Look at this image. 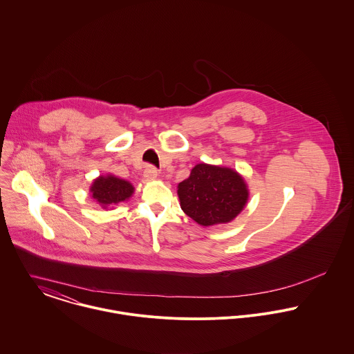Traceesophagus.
I'll return each mask as SVG.
<instances>
[{
  "label": "esophagus",
  "mask_w": 354,
  "mask_h": 354,
  "mask_svg": "<svg viewBox=\"0 0 354 354\" xmlns=\"http://www.w3.org/2000/svg\"><path fill=\"white\" fill-rule=\"evenodd\" d=\"M158 172L156 167H153V165H147V168H145V171H144V178H145L147 180H153V179L158 178Z\"/></svg>",
  "instance_id": "1"
}]
</instances>
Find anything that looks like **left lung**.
Instances as JSON below:
<instances>
[{"label": "left lung", "instance_id": "1", "mask_svg": "<svg viewBox=\"0 0 354 354\" xmlns=\"http://www.w3.org/2000/svg\"><path fill=\"white\" fill-rule=\"evenodd\" d=\"M182 210L203 227L230 223L243 210L248 192L231 168L198 164L178 186Z\"/></svg>", "mask_w": 354, "mask_h": 354}]
</instances>
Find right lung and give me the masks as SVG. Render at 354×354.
<instances>
[{
	"label": "right lung",
	"instance_id": "right-lung-1",
	"mask_svg": "<svg viewBox=\"0 0 354 354\" xmlns=\"http://www.w3.org/2000/svg\"><path fill=\"white\" fill-rule=\"evenodd\" d=\"M91 192H92V196L103 207H106L109 205H115L127 199L133 194L134 189L129 182L109 175V176L97 178L93 182Z\"/></svg>",
	"mask_w": 354,
	"mask_h": 354
}]
</instances>
